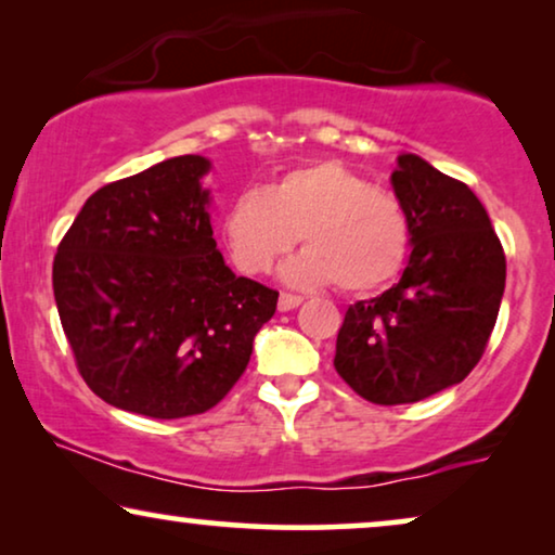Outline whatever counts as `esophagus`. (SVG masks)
Here are the masks:
<instances>
[{
	"instance_id": "esophagus-1",
	"label": "esophagus",
	"mask_w": 555,
	"mask_h": 555,
	"mask_svg": "<svg viewBox=\"0 0 555 555\" xmlns=\"http://www.w3.org/2000/svg\"><path fill=\"white\" fill-rule=\"evenodd\" d=\"M300 302H302L300 295H295V293H280L278 308H280V310H293V308H298Z\"/></svg>"
}]
</instances>
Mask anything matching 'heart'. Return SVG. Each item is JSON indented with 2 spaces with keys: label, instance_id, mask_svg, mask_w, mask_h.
Listing matches in <instances>:
<instances>
[{
  "label": "heart",
  "instance_id": "b5f03b06",
  "mask_svg": "<svg viewBox=\"0 0 555 555\" xmlns=\"http://www.w3.org/2000/svg\"><path fill=\"white\" fill-rule=\"evenodd\" d=\"M222 237L247 275L268 272L302 240L308 247L283 270L291 283L369 293L404 264L409 219L386 189L344 164L321 162L283 173L268 189L234 194L222 215Z\"/></svg>",
  "mask_w": 555,
  "mask_h": 555
}]
</instances>
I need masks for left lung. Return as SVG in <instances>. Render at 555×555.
I'll use <instances>...</instances> for the list:
<instances>
[{"instance_id":"left-lung-1","label":"left lung","mask_w":555,"mask_h":555,"mask_svg":"<svg viewBox=\"0 0 555 555\" xmlns=\"http://www.w3.org/2000/svg\"><path fill=\"white\" fill-rule=\"evenodd\" d=\"M391 186L412 255L397 285L346 310L333 359L359 397L382 406L460 384L488 348L505 291L503 245L467 184L404 154Z\"/></svg>"}]
</instances>
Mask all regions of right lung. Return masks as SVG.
<instances>
[{"mask_svg": "<svg viewBox=\"0 0 555 555\" xmlns=\"http://www.w3.org/2000/svg\"><path fill=\"white\" fill-rule=\"evenodd\" d=\"M204 156H173L98 189L52 262L75 366L111 406L181 420L245 374L278 291L227 268L211 237Z\"/></svg>", "mask_w": 555, "mask_h": 555, "instance_id": "obj_1", "label": "right lung"}]
</instances>
